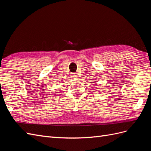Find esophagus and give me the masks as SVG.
<instances>
[{"label": "esophagus", "instance_id": "34e87169", "mask_svg": "<svg viewBox=\"0 0 151 151\" xmlns=\"http://www.w3.org/2000/svg\"><path fill=\"white\" fill-rule=\"evenodd\" d=\"M72 77H74V79H77V77H79L78 75H77V74H76V73H74V74H72Z\"/></svg>", "mask_w": 151, "mask_h": 151}]
</instances>
